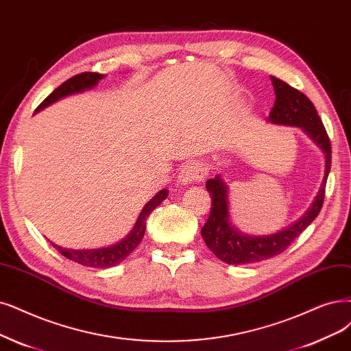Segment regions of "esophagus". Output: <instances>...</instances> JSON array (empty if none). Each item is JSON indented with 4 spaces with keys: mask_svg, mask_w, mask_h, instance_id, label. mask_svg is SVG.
<instances>
[{
    "mask_svg": "<svg viewBox=\"0 0 351 351\" xmlns=\"http://www.w3.org/2000/svg\"><path fill=\"white\" fill-rule=\"evenodd\" d=\"M206 169L202 163L199 162H189L186 163L182 171H180L178 179H179V184L182 185H189V184H195L202 180L206 176Z\"/></svg>",
    "mask_w": 351,
    "mask_h": 351,
    "instance_id": "obj_1",
    "label": "esophagus"
}]
</instances>
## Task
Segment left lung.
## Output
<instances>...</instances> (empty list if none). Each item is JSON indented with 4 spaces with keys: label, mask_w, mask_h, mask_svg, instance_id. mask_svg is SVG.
<instances>
[{
    "label": "left lung",
    "mask_w": 351,
    "mask_h": 351,
    "mask_svg": "<svg viewBox=\"0 0 351 351\" xmlns=\"http://www.w3.org/2000/svg\"><path fill=\"white\" fill-rule=\"evenodd\" d=\"M275 88V106L269 112V120L283 125H296L309 134L317 145L326 153V176H324L321 189L308 213L300 221L276 234L266 237L244 236L234 230L228 223V202L227 186L218 176L206 180V191L211 195V211L206 223L201 228V236L208 249L224 263L247 265L266 261L287 250L291 243L314 221L319 214L324 197H326V184L331 167V143L319 115L311 99L275 76H270Z\"/></svg>",
    "instance_id": "8db88e82"
}]
</instances>
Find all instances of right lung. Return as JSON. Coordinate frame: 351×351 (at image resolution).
Returning <instances> with one entry per match:
<instances>
[{
	"label": "right lung",
	"mask_w": 351,
	"mask_h": 351,
	"mask_svg": "<svg viewBox=\"0 0 351 351\" xmlns=\"http://www.w3.org/2000/svg\"><path fill=\"white\" fill-rule=\"evenodd\" d=\"M102 77H104V75L97 73V72H84V73L72 76L71 80H68L66 82H63L49 97H46L40 106L36 108V112L43 110L45 107L50 106L51 102H55V101H58L63 97L75 94V93H81V90H84V89L93 88L94 85H97V82L99 80H102ZM166 197H167V191L166 189L160 191L158 195H156L145 206V208H143V211H141V214L137 219V224L132 231V234H130L127 239H124L121 243L111 245V247L94 249V250H71V249L59 247V245H56L55 243H51V245H53V247L60 254H63L64 257L69 258V261L76 262L80 265H84V266H88V267H102L104 269V267H111V266L119 265L137 247L138 243L143 239V236H145L147 217Z\"/></svg>",
	"instance_id": "1"
}]
</instances>
